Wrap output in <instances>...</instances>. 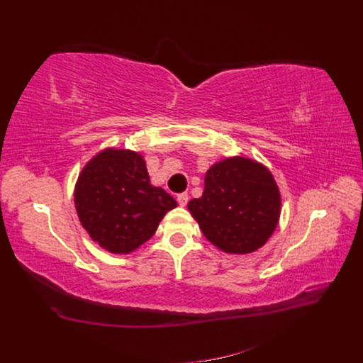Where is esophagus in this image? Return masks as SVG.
Segmentation results:
<instances>
[{"mask_svg": "<svg viewBox=\"0 0 363 363\" xmlns=\"http://www.w3.org/2000/svg\"><path fill=\"white\" fill-rule=\"evenodd\" d=\"M188 200H189V195L186 194V192H182V194L177 195V201H179L180 206H186V204H188Z\"/></svg>", "mask_w": 363, "mask_h": 363, "instance_id": "34e87169", "label": "esophagus"}]
</instances>
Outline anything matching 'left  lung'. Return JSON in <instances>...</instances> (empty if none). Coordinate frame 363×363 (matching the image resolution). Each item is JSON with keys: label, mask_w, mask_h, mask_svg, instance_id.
<instances>
[{"label": "left lung", "mask_w": 363, "mask_h": 363, "mask_svg": "<svg viewBox=\"0 0 363 363\" xmlns=\"http://www.w3.org/2000/svg\"><path fill=\"white\" fill-rule=\"evenodd\" d=\"M203 235L225 252L247 255L277 227L280 194L271 172L245 157H230L207 171L204 192L188 204Z\"/></svg>", "instance_id": "8db88e82"}]
</instances>
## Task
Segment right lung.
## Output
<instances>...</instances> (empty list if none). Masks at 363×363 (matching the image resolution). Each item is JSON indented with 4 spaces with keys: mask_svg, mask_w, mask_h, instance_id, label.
<instances>
[{
    "mask_svg": "<svg viewBox=\"0 0 363 363\" xmlns=\"http://www.w3.org/2000/svg\"><path fill=\"white\" fill-rule=\"evenodd\" d=\"M75 208L89 236L111 252H130L148 240L177 206L150 184L145 162L135 151L104 150L83 168Z\"/></svg>",
    "mask_w": 363,
    "mask_h": 363,
    "instance_id": "1",
    "label": "right lung"
}]
</instances>
